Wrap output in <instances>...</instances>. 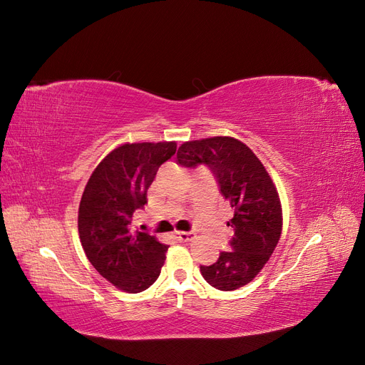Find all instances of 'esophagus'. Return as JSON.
Returning a JSON list of instances; mask_svg holds the SVG:
<instances>
[{
	"label": "esophagus",
	"instance_id": "34e87169",
	"mask_svg": "<svg viewBox=\"0 0 365 365\" xmlns=\"http://www.w3.org/2000/svg\"><path fill=\"white\" fill-rule=\"evenodd\" d=\"M175 239L176 240H181V242H190L195 237L193 231H175Z\"/></svg>",
	"mask_w": 365,
	"mask_h": 365
}]
</instances>
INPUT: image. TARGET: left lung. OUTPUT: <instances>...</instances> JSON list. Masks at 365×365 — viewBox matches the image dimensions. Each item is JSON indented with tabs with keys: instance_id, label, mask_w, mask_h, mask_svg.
Returning <instances> with one entry per match:
<instances>
[{
	"instance_id": "left-lung-1",
	"label": "left lung",
	"mask_w": 365,
	"mask_h": 365,
	"mask_svg": "<svg viewBox=\"0 0 365 365\" xmlns=\"http://www.w3.org/2000/svg\"><path fill=\"white\" fill-rule=\"evenodd\" d=\"M178 164L195 169L205 164L219 192L235 210L227 225L235 230L230 251L201 267L202 277L219 291L248 284L269 260L282 235L280 197L264 165L247 145L233 137L185 141L176 153Z\"/></svg>"
}]
</instances>
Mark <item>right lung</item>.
<instances>
[{
    "label": "right lung",
    "instance_id": "right-lung-1",
    "mask_svg": "<svg viewBox=\"0 0 365 365\" xmlns=\"http://www.w3.org/2000/svg\"><path fill=\"white\" fill-rule=\"evenodd\" d=\"M175 152V141L126 143L108 153L85 185L77 217L83 251L98 274L125 292L148 289L164 264L169 247L134 231L130 220Z\"/></svg>",
    "mask_w": 365,
    "mask_h": 365
}]
</instances>
